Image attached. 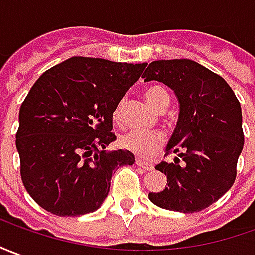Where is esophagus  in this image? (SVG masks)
Returning a JSON list of instances; mask_svg holds the SVG:
<instances>
[{"label": "esophagus", "mask_w": 255, "mask_h": 255, "mask_svg": "<svg viewBox=\"0 0 255 255\" xmlns=\"http://www.w3.org/2000/svg\"><path fill=\"white\" fill-rule=\"evenodd\" d=\"M136 164L140 166V168H143V169H145V171H152L154 169V164H151V162H145V161H143V159H136Z\"/></svg>", "instance_id": "34e87169"}]
</instances>
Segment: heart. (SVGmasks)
I'll list each match as a JSON object with an SVG mask.
<instances>
[{"label": "heart", "mask_w": 255, "mask_h": 255, "mask_svg": "<svg viewBox=\"0 0 255 255\" xmlns=\"http://www.w3.org/2000/svg\"><path fill=\"white\" fill-rule=\"evenodd\" d=\"M145 98L151 107L155 110H159L162 105H168L169 103V96L168 93L159 87V86H151L145 90ZM121 110H122V103L115 107L114 111V118L119 119L121 117ZM119 144L125 150L130 151L138 157L151 158L157 155L159 151L164 148L166 144V134L161 130L145 131L133 129L124 133L119 138Z\"/></svg>", "instance_id": "b5f03b06"}]
</instances>
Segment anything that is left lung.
Segmentation results:
<instances>
[{"instance_id": "obj_1", "label": "left lung", "mask_w": 255, "mask_h": 255, "mask_svg": "<svg viewBox=\"0 0 255 255\" xmlns=\"http://www.w3.org/2000/svg\"><path fill=\"white\" fill-rule=\"evenodd\" d=\"M143 77L171 87L180 104L178 125L166 147V154L179 157L155 166L166 175L168 186L148 197L169 211H201L235 183L245 144L240 103L224 77L190 59L154 61Z\"/></svg>"}]
</instances>
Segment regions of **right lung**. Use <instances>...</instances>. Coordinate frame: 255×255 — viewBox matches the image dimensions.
<instances>
[{
  "label": "right lung",
  "mask_w": 255,
  "mask_h": 255,
  "mask_svg": "<svg viewBox=\"0 0 255 255\" xmlns=\"http://www.w3.org/2000/svg\"><path fill=\"white\" fill-rule=\"evenodd\" d=\"M145 64L72 57L37 79L19 111L20 178L31 198L58 217L94 212L112 173L134 164L130 151L107 152L112 114Z\"/></svg>",
  "instance_id": "add662e5"
}]
</instances>
